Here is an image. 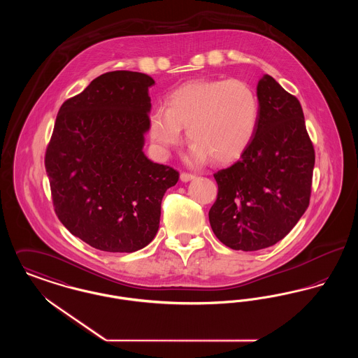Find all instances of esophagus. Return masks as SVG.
Returning <instances> with one entry per match:
<instances>
[{
	"instance_id": "1",
	"label": "esophagus",
	"mask_w": 358,
	"mask_h": 358,
	"mask_svg": "<svg viewBox=\"0 0 358 358\" xmlns=\"http://www.w3.org/2000/svg\"><path fill=\"white\" fill-rule=\"evenodd\" d=\"M180 178H181V181L187 182V181L193 180V178H194V176H193V174H190V173H187V171H182V173L180 174Z\"/></svg>"
}]
</instances>
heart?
Returning <instances> with one entry per match:
<instances>
[{
	"instance_id": "1",
	"label": "heart",
	"mask_w": 358,
	"mask_h": 358,
	"mask_svg": "<svg viewBox=\"0 0 358 358\" xmlns=\"http://www.w3.org/2000/svg\"><path fill=\"white\" fill-rule=\"evenodd\" d=\"M259 103L243 80H197L173 91L166 108L157 107L149 117L150 138L162 154L177 146L181 129L193 142L190 161L215 162L238 158L255 134Z\"/></svg>"
}]
</instances>
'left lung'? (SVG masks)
I'll return each mask as SVG.
<instances>
[{
  "label": "left lung",
  "instance_id": "8db88e82",
  "mask_svg": "<svg viewBox=\"0 0 358 358\" xmlns=\"http://www.w3.org/2000/svg\"><path fill=\"white\" fill-rule=\"evenodd\" d=\"M259 120L240 159L213 174L209 209L216 238L232 250L257 251L285 238L306 212L315 152L303 110L273 76L257 83Z\"/></svg>",
  "mask_w": 358,
  "mask_h": 358
}]
</instances>
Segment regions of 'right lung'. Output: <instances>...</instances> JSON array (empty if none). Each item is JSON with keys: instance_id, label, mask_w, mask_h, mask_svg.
<instances>
[{"instance_id": "add662e5", "label": "right lung", "mask_w": 358, "mask_h": 358, "mask_svg": "<svg viewBox=\"0 0 358 358\" xmlns=\"http://www.w3.org/2000/svg\"><path fill=\"white\" fill-rule=\"evenodd\" d=\"M153 78L113 71L62 104L45 150L55 213L69 232L106 252L153 240L165 192L180 173L145 153Z\"/></svg>"}]
</instances>
